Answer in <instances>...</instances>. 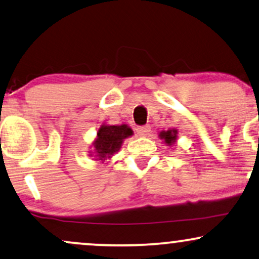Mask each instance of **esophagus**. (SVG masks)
Returning a JSON list of instances; mask_svg holds the SVG:
<instances>
[{
  "mask_svg": "<svg viewBox=\"0 0 259 259\" xmlns=\"http://www.w3.org/2000/svg\"><path fill=\"white\" fill-rule=\"evenodd\" d=\"M136 132H138L140 136H146V135H148L149 132H151V127H149V125L139 126L138 129H136Z\"/></svg>",
  "mask_w": 259,
  "mask_h": 259,
  "instance_id": "obj_1",
  "label": "esophagus"
}]
</instances>
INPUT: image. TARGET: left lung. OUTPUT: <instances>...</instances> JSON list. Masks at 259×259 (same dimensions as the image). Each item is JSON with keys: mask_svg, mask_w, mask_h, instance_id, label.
I'll return each instance as SVG.
<instances>
[{"mask_svg": "<svg viewBox=\"0 0 259 259\" xmlns=\"http://www.w3.org/2000/svg\"><path fill=\"white\" fill-rule=\"evenodd\" d=\"M177 134H179V130L175 129V127H172V129H169V130H163V132L159 133V139L163 140V142L165 143L166 146H174L175 143L177 142V139H179V136H177Z\"/></svg>", "mask_w": 259, "mask_h": 259, "instance_id": "left-lung-1", "label": "left lung"}]
</instances>
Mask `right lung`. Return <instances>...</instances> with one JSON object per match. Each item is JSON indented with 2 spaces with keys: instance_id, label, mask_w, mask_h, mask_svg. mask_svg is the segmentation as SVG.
I'll return each instance as SVG.
<instances>
[{
  "instance_id": "obj_1",
  "label": "right lung",
  "mask_w": 259,
  "mask_h": 259,
  "mask_svg": "<svg viewBox=\"0 0 259 259\" xmlns=\"http://www.w3.org/2000/svg\"><path fill=\"white\" fill-rule=\"evenodd\" d=\"M134 135L133 129L126 124L120 125H110L102 123L96 133V138L92 142V151H89L90 157H94L95 161L104 163L111 159L121 148L124 140Z\"/></svg>"
}]
</instances>
